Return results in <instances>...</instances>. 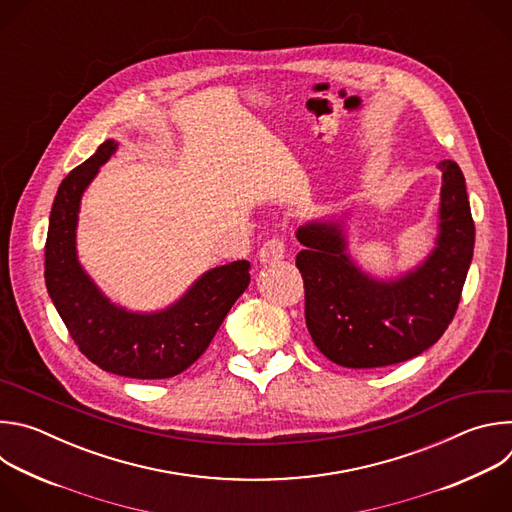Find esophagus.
<instances>
[{
  "label": "esophagus",
  "mask_w": 512,
  "mask_h": 512,
  "mask_svg": "<svg viewBox=\"0 0 512 512\" xmlns=\"http://www.w3.org/2000/svg\"><path fill=\"white\" fill-rule=\"evenodd\" d=\"M285 257V241L281 237H271L267 239L261 249H259V261L269 263V261H279Z\"/></svg>",
  "instance_id": "esophagus-1"
}]
</instances>
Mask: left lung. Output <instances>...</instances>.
I'll use <instances>...</instances> for the list:
<instances>
[{
    "label": "left lung",
    "mask_w": 512,
    "mask_h": 512,
    "mask_svg": "<svg viewBox=\"0 0 512 512\" xmlns=\"http://www.w3.org/2000/svg\"><path fill=\"white\" fill-rule=\"evenodd\" d=\"M442 202L435 249L397 279H375L346 253L338 223L298 229L296 265L306 289V326L318 350L346 369H377L433 346L456 316L474 255V221L466 180L440 162Z\"/></svg>",
    "instance_id": "left-lung-1"
}]
</instances>
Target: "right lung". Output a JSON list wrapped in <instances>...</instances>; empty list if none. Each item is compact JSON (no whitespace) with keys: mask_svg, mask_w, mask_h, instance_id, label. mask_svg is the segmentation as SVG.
I'll list each match as a JSON object with an SVG mask.
<instances>
[{"mask_svg":"<svg viewBox=\"0 0 512 512\" xmlns=\"http://www.w3.org/2000/svg\"><path fill=\"white\" fill-rule=\"evenodd\" d=\"M107 139L58 186L46 237L44 279L68 334L99 369L129 379H170L186 371L212 342L251 281L249 261H233L198 277L170 308L154 314L111 304L77 257V221L85 188L113 156Z\"/></svg>","mask_w":512,"mask_h":512,"instance_id":"right-lung-1","label":"right lung"}]
</instances>
